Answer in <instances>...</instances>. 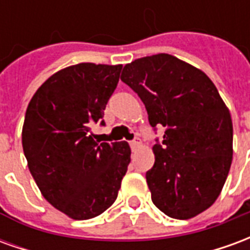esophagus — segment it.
<instances>
[{"label": "esophagus", "mask_w": 250, "mask_h": 250, "mask_svg": "<svg viewBox=\"0 0 250 250\" xmlns=\"http://www.w3.org/2000/svg\"><path fill=\"white\" fill-rule=\"evenodd\" d=\"M130 146L132 150H136V148H139L142 146V142L139 139H135V141L130 142Z\"/></svg>", "instance_id": "obj_1"}]
</instances>
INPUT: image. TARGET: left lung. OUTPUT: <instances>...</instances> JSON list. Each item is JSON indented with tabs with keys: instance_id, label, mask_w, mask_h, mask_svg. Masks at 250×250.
Listing matches in <instances>:
<instances>
[{
	"instance_id": "8db88e82",
	"label": "left lung",
	"mask_w": 250,
	"mask_h": 250,
	"mask_svg": "<svg viewBox=\"0 0 250 250\" xmlns=\"http://www.w3.org/2000/svg\"><path fill=\"white\" fill-rule=\"evenodd\" d=\"M122 82L146 105L163 141L152 147L155 162L146 173L151 199L165 214L188 220L218 198L233 158L229 108L206 73L167 53L125 64Z\"/></svg>"
}]
</instances>
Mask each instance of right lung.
Instances as JSON below:
<instances>
[{
    "label": "right lung",
    "mask_w": 250,
    "mask_h": 250,
    "mask_svg": "<svg viewBox=\"0 0 250 250\" xmlns=\"http://www.w3.org/2000/svg\"><path fill=\"white\" fill-rule=\"evenodd\" d=\"M122 64L80 62L62 68L30 99L22 148L42 197L72 220L98 217L114 204L131 161L127 142L99 143L91 131L104 125Z\"/></svg>",
    "instance_id": "1"
}]
</instances>
